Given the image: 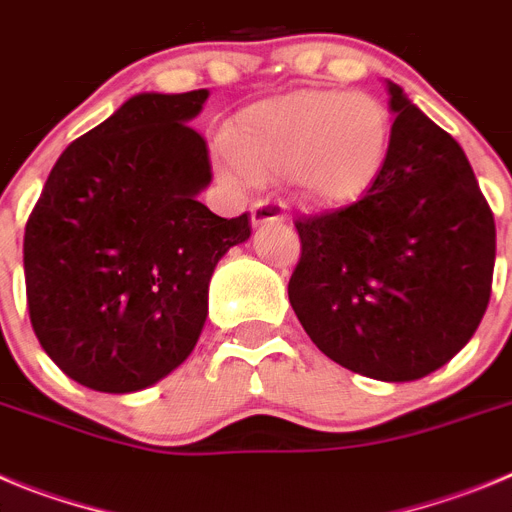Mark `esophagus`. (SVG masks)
<instances>
[{"mask_svg":"<svg viewBox=\"0 0 512 512\" xmlns=\"http://www.w3.org/2000/svg\"><path fill=\"white\" fill-rule=\"evenodd\" d=\"M250 219H252V229H257L267 222L283 219V214H280L278 206H273V204H255L250 209Z\"/></svg>","mask_w":512,"mask_h":512,"instance_id":"obj_1","label":"esophagus"}]
</instances>
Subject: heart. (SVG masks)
I'll use <instances>...</instances> for the list:
<instances>
[{
	"mask_svg": "<svg viewBox=\"0 0 512 512\" xmlns=\"http://www.w3.org/2000/svg\"><path fill=\"white\" fill-rule=\"evenodd\" d=\"M390 150L393 119L380 99L296 89L234 114L216 168L237 186L285 176L298 204L334 211L375 188Z\"/></svg>",
	"mask_w": 512,
	"mask_h": 512,
	"instance_id": "b5f03b06",
	"label": "heart"
}]
</instances>
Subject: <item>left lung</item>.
I'll list each match as a JSON object with an SVG mask.
<instances>
[{"label":"left lung","instance_id":"left-lung-1","mask_svg":"<svg viewBox=\"0 0 512 512\" xmlns=\"http://www.w3.org/2000/svg\"><path fill=\"white\" fill-rule=\"evenodd\" d=\"M393 150L357 204L298 219L288 298L336 365L382 382L444 367L490 303L495 219L459 142L393 81Z\"/></svg>","mask_w":512,"mask_h":512}]
</instances>
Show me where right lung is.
<instances>
[{"label":"right lung","mask_w":512,"mask_h":512,"mask_svg":"<svg viewBox=\"0 0 512 512\" xmlns=\"http://www.w3.org/2000/svg\"><path fill=\"white\" fill-rule=\"evenodd\" d=\"M209 89L142 91L78 137L25 227L27 308L40 347L96 393H137L193 352L216 262L250 239L222 219L206 142L188 127Z\"/></svg>","instance_id":"add662e5"}]
</instances>
